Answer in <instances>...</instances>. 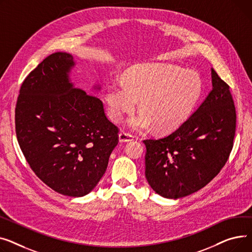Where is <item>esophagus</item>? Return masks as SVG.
I'll return each mask as SVG.
<instances>
[{"instance_id": "1", "label": "esophagus", "mask_w": 252, "mask_h": 252, "mask_svg": "<svg viewBox=\"0 0 252 252\" xmlns=\"http://www.w3.org/2000/svg\"><path fill=\"white\" fill-rule=\"evenodd\" d=\"M133 138H134V136L129 134V133L125 132V131H122L119 133V141L120 142H128V141H132Z\"/></svg>"}]
</instances>
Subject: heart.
<instances>
[{
    "label": "heart",
    "mask_w": 252,
    "mask_h": 252,
    "mask_svg": "<svg viewBox=\"0 0 252 252\" xmlns=\"http://www.w3.org/2000/svg\"><path fill=\"white\" fill-rule=\"evenodd\" d=\"M202 94L200 77L192 71L166 64H141L126 74L124 82L114 81L106 93L111 119L120 122L135 109L127 125L135 131L151 128L172 132L180 127L198 103Z\"/></svg>",
    "instance_id": "1"
}]
</instances>
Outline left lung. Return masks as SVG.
I'll return each mask as SVG.
<instances>
[{
  "label": "left lung",
  "mask_w": 252,
  "mask_h": 252,
  "mask_svg": "<svg viewBox=\"0 0 252 252\" xmlns=\"http://www.w3.org/2000/svg\"><path fill=\"white\" fill-rule=\"evenodd\" d=\"M212 85L198 109L178 129L143 141L146 180L162 197L177 199L200 190L230 156L236 129L233 97L213 68Z\"/></svg>",
  "instance_id": "1"
}]
</instances>
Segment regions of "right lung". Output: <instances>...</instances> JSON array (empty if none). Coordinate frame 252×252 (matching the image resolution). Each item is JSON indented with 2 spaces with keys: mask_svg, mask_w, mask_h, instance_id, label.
I'll return each instance as SVG.
<instances>
[{
  "mask_svg": "<svg viewBox=\"0 0 252 252\" xmlns=\"http://www.w3.org/2000/svg\"><path fill=\"white\" fill-rule=\"evenodd\" d=\"M71 54L50 55L23 81L15 110L20 149L38 178L58 193L81 197L105 174L118 128L102 101L75 87ZM94 84L93 91H100Z\"/></svg>",
  "mask_w": 252,
  "mask_h": 252,
  "instance_id": "obj_1",
  "label": "right lung"
}]
</instances>
